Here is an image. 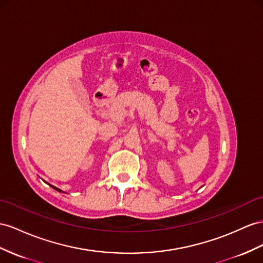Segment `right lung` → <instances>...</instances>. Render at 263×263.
Masks as SVG:
<instances>
[{"label": "right lung", "instance_id": "add662e5", "mask_svg": "<svg viewBox=\"0 0 263 263\" xmlns=\"http://www.w3.org/2000/svg\"><path fill=\"white\" fill-rule=\"evenodd\" d=\"M51 185V184H50ZM52 187H53V189H54V190H57V191H59V192H62V190H60V189H58V187H55V186H53V185H51Z\"/></svg>", "mask_w": 263, "mask_h": 263}]
</instances>
